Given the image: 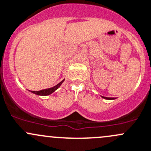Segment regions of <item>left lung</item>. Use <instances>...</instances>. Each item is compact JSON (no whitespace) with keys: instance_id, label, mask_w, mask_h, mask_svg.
<instances>
[{"instance_id":"1","label":"left lung","mask_w":151,"mask_h":151,"mask_svg":"<svg viewBox=\"0 0 151 151\" xmlns=\"http://www.w3.org/2000/svg\"><path fill=\"white\" fill-rule=\"evenodd\" d=\"M103 98H105V99H109V100L114 99V98H107V97H103Z\"/></svg>"}]
</instances>
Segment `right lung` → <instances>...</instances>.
<instances>
[{
	"mask_svg": "<svg viewBox=\"0 0 151 151\" xmlns=\"http://www.w3.org/2000/svg\"><path fill=\"white\" fill-rule=\"evenodd\" d=\"M64 81V80L61 81V82L56 85L55 86L53 87V88H47V89H45V90H40V91H31L32 93H35V94L38 95V96H48V95L51 94L52 93L55 91V90H57L58 88L60 87V85L62 84V82ZM30 91V90H29Z\"/></svg>",
	"mask_w": 151,
	"mask_h": 151,
	"instance_id": "add662e5",
	"label": "right lung"
}]
</instances>
